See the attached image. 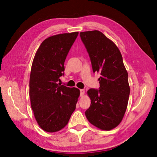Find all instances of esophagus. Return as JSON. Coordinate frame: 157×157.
Listing matches in <instances>:
<instances>
[{
	"instance_id": "esophagus-1",
	"label": "esophagus",
	"mask_w": 157,
	"mask_h": 157,
	"mask_svg": "<svg viewBox=\"0 0 157 157\" xmlns=\"http://www.w3.org/2000/svg\"><path fill=\"white\" fill-rule=\"evenodd\" d=\"M80 96H83L84 94V89H80Z\"/></svg>"
}]
</instances>
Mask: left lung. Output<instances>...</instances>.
I'll use <instances>...</instances> for the list:
<instances>
[{"label": "left lung", "mask_w": 157, "mask_h": 157, "mask_svg": "<svg viewBox=\"0 0 157 157\" xmlns=\"http://www.w3.org/2000/svg\"><path fill=\"white\" fill-rule=\"evenodd\" d=\"M80 36L93 72L100 74L99 89L90 88L87 92L91 104L85 115L94 126L110 130L120 124L127 108L130 95L127 71L118 47L101 32H81Z\"/></svg>", "instance_id": "8db88e82"}]
</instances>
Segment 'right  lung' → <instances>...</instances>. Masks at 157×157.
<instances>
[{
	"instance_id": "1",
	"label": "right lung",
	"mask_w": 157,
	"mask_h": 157,
	"mask_svg": "<svg viewBox=\"0 0 157 157\" xmlns=\"http://www.w3.org/2000/svg\"><path fill=\"white\" fill-rule=\"evenodd\" d=\"M78 32L54 35L45 39L33 61L29 96L31 108L39 126L47 132L63 128L76 109L80 95L77 88L58 83L64 75V62Z\"/></svg>"
}]
</instances>
